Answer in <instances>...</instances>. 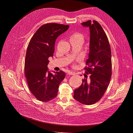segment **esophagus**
<instances>
[{
  "instance_id": "obj_1",
  "label": "esophagus",
  "mask_w": 133,
  "mask_h": 133,
  "mask_svg": "<svg viewBox=\"0 0 133 133\" xmlns=\"http://www.w3.org/2000/svg\"><path fill=\"white\" fill-rule=\"evenodd\" d=\"M67 73H68V74L69 75H74L75 74V73L74 71H71V70H68V72H67Z\"/></svg>"
}]
</instances>
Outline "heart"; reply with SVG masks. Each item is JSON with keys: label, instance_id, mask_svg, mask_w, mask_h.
<instances>
[{"label": "heart", "instance_id": "1", "mask_svg": "<svg viewBox=\"0 0 133 133\" xmlns=\"http://www.w3.org/2000/svg\"><path fill=\"white\" fill-rule=\"evenodd\" d=\"M70 40H75V41H78L82 42L84 40V35L79 32H76L73 34L71 36L70 38Z\"/></svg>", "mask_w": 133, "mask_h": 133}]
</instances>
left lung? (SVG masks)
Returning <instances> with one entry per match:
<instances>
[{"mask_svg": "<svg viewBox=\"0 0 133 133\" xmlns=\"http://www.w3.org/2000/svg\"><path fill=\"white\" fill-rule=\"evenodd\" d=\"M81 25L89 29V52L85 69L90 76L83 79L81 85L75 89L74 98L90 105L102 98L109 85L111 76V50L107 37L97 22L88 21Z\"/></svg>", "mask_w": 133, "mask_h": 133, "instance_id": "1", "label": "left lung"}]
</instances>
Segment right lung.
Returning <instances> with one entry per match:
<instances>
[{"label":"right lung","mask_w":133,"mask_h":133,"mask_svg":"<svg viewBox=\"0 0 133 133\" xmlns=\"http://www.w3.org/2000/svg\"><path fill=\"white\" fill-rule=\"evenodd\" d=\"M69 25L49 23L42 26L28 44L25 62V74L30 91L40 101L48 102L57 95L65 73L49 71L48 58L52 57L55 41L68 30Z\"/></svg>","instance_id":"add662e5"}]
</instances>
